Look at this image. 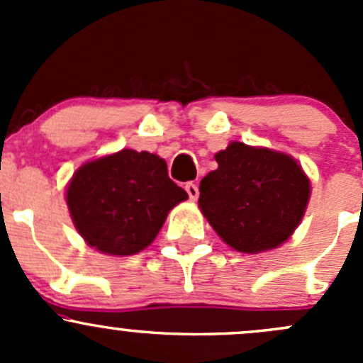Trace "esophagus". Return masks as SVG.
<instances>
[{
  "instance_id": "esophagus-1",
  "label": "esophagus",
  "mask_w": 363,
  "mask_h": 363,
  "mask_svg": "<svg viewBox=\"0 0 363 363\" xmlns=\"http://www.w3.org/2000/svg\"><path fill=\"white\" fill-rule=\"evenodd\" d=\"M186 193L189 195V200L195 202V200L199 199V186H196L195 182H186Z\"/></svg>"
}]
</instances>
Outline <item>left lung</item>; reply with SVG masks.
Here are the masks:
<instances>
[{"mask_svg": "<svg viewBox=\"0 0 363 363\" xmlns=\"http://www.w3.org/2000/svg\"><path fill=\"white\" fill-rule=\"evenodd\" d=\"M200 181L199 207L225 244L256 255L286 242L306 214L311 181L286 152L230 142Z\"/></svg>", "mask_w": 363, "mask_h": 363, "instance_id": "obj_1", "label": "left lung"}]
</instances>
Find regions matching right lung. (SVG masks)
I'll list each match as a JSON object with an SVG mask.
<instances>
[{"label": "right lung", "instance_id": "add662e5", "mask_svg": "<svg viewBox=\"0 0 363 363\" xmlns=\"http://www.w3.org/2000/svg\"><path fill=\"white\" fill-rule=\"evenodd\" d=\"M188 193L167 172V161L147 151L121 149L86 161L67 186L77 232L104 255H137L156 239L168 212Z\"/></svg>", "mask_w": 363, "mask_h": 363}]
</instances>
